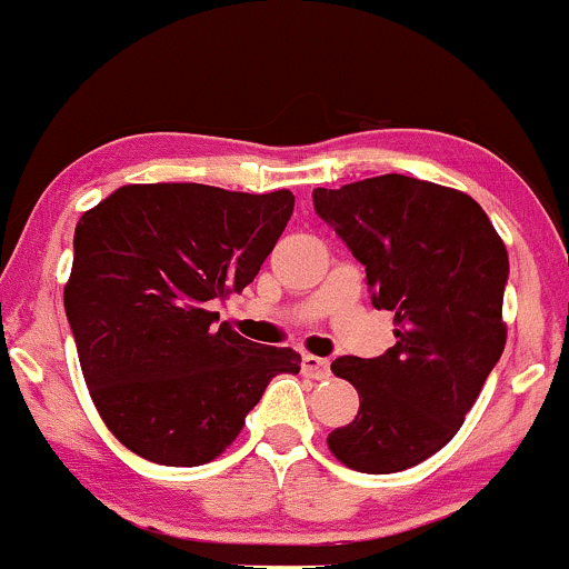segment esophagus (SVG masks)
Masks as SVG:
<instances>
[{"instance_id":"34e87169","label":"esophagus","mask_w":569,"mask_h":569,"mask_svg":"<svg viewBox=\"0 0 569 569\" xmlns=\"http://www.w3.org/2000/svg\"><path fill=\"white\" fill-rule=\"evenodd\" d=\"M302 371H305V377H312V380H326V377L331 375L329 361H326V358L310 356V352L302 358Z\"/></svg>"}]
</instances>
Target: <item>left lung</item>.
<instances>
[{
  "label": "left lung",
  "mask_w": 569,
  "mask_h": 569,
  "mask_svg": "<svg viewBox=\"0 0 569 569\" xmlns=\"http://www.w3.org/2000/svg\"><path fill=\"white\" fill-rule=\"evenodd\" d=\"M312 202L396 323L385 356L331 363L361 407L326 443L352 471H407L455 439L500 361L506 243L471 194L401 173L318 187Z\"/></svg>",
  "instance_id": "left-lung-1"
}]
</instances>
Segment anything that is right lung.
<instances>
[{
  "instance_id": "add662e5",
  "label": "right lung",
  "mask_w": 569,
  "mask_h": 569,
  "mask_svg": "<svg viewBox=\"0 0 569 569\" xmlns=\"http://www.w3.org/2000/svg\"><path fill=\"white\" fill-rule=\"evenodd\" d=\"M293 194L128 184L82 213L63 307L103 426L143 460L224 452L276 375L302 356L232 331L211 307L257 278Z\"/></svg>"
}]
</instances>
